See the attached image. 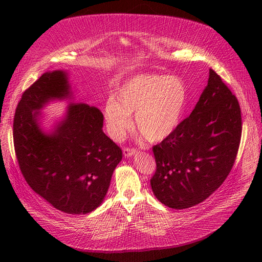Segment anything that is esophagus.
Listing matches in <instances>:
<instances>
[{
  "label": "esophagus",
  "instance_id": "obj_1",
  "mask_svg": "<svg viewBox=\"0 0 262 262\" xmlns=\"http://www.w3.org/2000/svg\"><path fill=\"white\" fill-rule=\"evenodd\" d=\"M137 149L136 148H132V147H124L123 148V155L124 157H130L133 154H136Z\"/></svg>",
  "mask_w": 262,
  "mask_h": 262
}]
</instances>
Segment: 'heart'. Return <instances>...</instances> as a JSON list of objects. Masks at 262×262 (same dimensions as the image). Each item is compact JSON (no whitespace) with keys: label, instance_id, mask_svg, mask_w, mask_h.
I'll use <instances>...</instances> for the list:
<instances>
[{"label":"heart","instance_id":"1","mask_svg":"<svg viewBox=\"0 0 262 262\" xmlns=\"http://www.w3.org/2000/svg\"><path fill=\"white\" fill-rule=\"evenodd\" d=\"M188 100L185 83L176 76L139 74L125 81L104 106L109 136L121 140L136 118L140 134L161 142L177 129Z\"/></svg>","mask_w":262,"mask_h":262}]
</instances>
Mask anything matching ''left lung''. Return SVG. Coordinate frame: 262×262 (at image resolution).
Instances as JSON below:
<instances>
[{"mask_svg": "<svg viewBox=\"0 0 262 262\" xmlns=\"http://www.w3.org/2000/svg\"><path fill=\"white\" fill-rule=\"evenodd\" d=\"M242 138L239 102L210 69L208 85L192 113L153 146V193L171 209L204 201L223 184L235 163Z\"/></svg>", "mask_w": 262, "mask_h": 262, "instance_id": "1", "label": "left lung"}]
</instances>
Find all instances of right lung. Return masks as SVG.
Listing matches in <instances>:
<instances>
[{"label":"right lung","mask_w":262,"mask_h":262,"mask_svg":"<svg viewBox=\"0 0 262 262\" xmlns=\"http://www.w3.org/2000/svg\"><path fill=\"white\" fill-rule=\"evenodd\" d=\"M70 90L68 73L52 71L24 92L14 116V147L36 193L62 212L86 214L104 200L122 150L102 131L100 110L86 104H71L51 133L41 130L37 110L69 98Z\"/></svg>","instance_id":"right-lung-1"}]
</instances>
